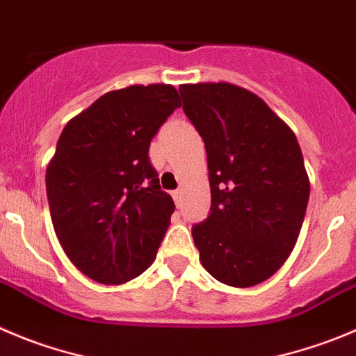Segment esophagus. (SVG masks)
I'll list each match as a JSON object with an SVG mask.
<instances>
[{"instance_id": "obj_1", "label": "esophagus", "mask_w": 356, "mask_h": 356, "mask_svg": "<svg viewBox=\"0 0 356 356\" xmlns=\"http://www.w3.org/2000/svg\"><path fill=\"white\" fill-rule=\"evenodd\" d=\"M172 199H175V204L180 208L181 206V191H172Z\"/></svg>"}]
</instances>
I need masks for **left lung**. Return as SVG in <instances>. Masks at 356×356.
Here are the masks:
<instances>
[{
    "instance_id": "8db88e82",
    "label": "left lung",
    "mask_w": 356,
    "mask_h": 356,
    "mask_svg": "<svg viewBox=\"0 0 356 356\" xmlns=\"http://www.w3.org/2000/svg\"><path fill=\"white\" fill-rule=\"evenodd\" d=\"M208 155L211 213L192 227L202 267L229 286L259 285L296 246L309 201L299 141L257 94L218 83L180 86Z\"/></svg>"
}]
</instances>
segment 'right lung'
Here are the masks:
<instances>
[{"instance_id": "1", "label": "right lung", "mask_w": 356, "mask_h": 356, "mask_svg": "<svg viewBox=\"0 0 356 356\" xmlns=\"http://www.w3.org/2000/svg\"><path fill=\"white\" fill-rule=\"evenodd\" d=\"M172 86L111 90L71 118L47 168L54 231L73 266L103 285L155 260L175 202L148 161L152 138L180 108Z\"/></svg>"}]
</instances>
